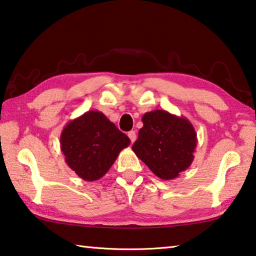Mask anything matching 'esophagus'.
Segmentation results:
<instances>
[{"instance_id": "obj_1", "label": "esophagus", "mask_w": 256, "mask_h": 256, "mask_svg": "<svg viewBox=\"0 0 256 256\" xmlns=\"http://www.w3.org/2000/svg\"><path fill=\"white\" fill-rule=\"evenodd\" d=\"M128 138H130V140H131V142L136 141V131H130V132L128 133Z\"/></svg>"}]
</instances>
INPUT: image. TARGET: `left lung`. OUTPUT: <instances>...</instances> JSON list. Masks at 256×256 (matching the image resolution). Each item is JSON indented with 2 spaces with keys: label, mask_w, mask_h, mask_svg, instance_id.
<instances>
[{
  "label": "left lung",
  "mask_w": 256,
  "mask_h": 256,
  "mask_svg": "<svg viewBox=\"0 0 256 256\" xmlns=\"http://www.w3.org/2000/svg\"><path fill=\"white\" fill-rule=\"evenodd\" d=\"M144 126L132 146L134 154L159 178L178 177L193 162L198 138L188 118L156 110L142 116Z\"/></svg>",
  "instance_id": "1"
}]
</instances>
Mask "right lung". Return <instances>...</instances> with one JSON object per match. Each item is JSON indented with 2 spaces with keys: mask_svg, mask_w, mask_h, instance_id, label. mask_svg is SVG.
I'll return each mask as SVG.
<instances>
[{
  "mask_svg": "<svg viewBox=\"0 0 256 256\" xmlns=\"http://www.w3.org/2000/svg\"><path fill=\"white\" fill-rule=\"evenodd\" d=\"M60 142L68 166L80 178L94 182L110 170L131 141L102 112L89 110L64 126Z\"/></svg>",
  "mask_w": 256,
  "mask_h": 256,
  "instance_id": "add662e5",
  "label": "right lung"
}]
</instances>
